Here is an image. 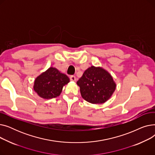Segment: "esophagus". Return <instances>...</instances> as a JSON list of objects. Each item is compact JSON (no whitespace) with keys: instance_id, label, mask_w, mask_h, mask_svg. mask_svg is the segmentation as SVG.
I'll list each match as a JSON object with an SVG mask.
<instances>
[{"instance_id":"esophagus-1","label":"esophagus","mask_w":155,"mask_h":155,"mask_svg":"<svg viewBox=\"0 0 155 155\" xmlns=\"http://www.w3.org/2000/svg\"><path fill=\"white\" fill-rule=\"evenodd\" d=\"M70 80H71V81H73V82H75V81H76L75 76H74V75L70 76Z\"/></svg>"}]
</instances>
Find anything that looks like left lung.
I'll list each match as a JSON object with an SVG mask.
<instances>
[{"label":"left lung","instance_id":"1","mask_svg":"<svg viewBox=\"0 0 155 155\" xmlns=\"http://www.w3.org/2000/svg\"><path fill=\"white\" fill-rule=\"evenodd\" d=\"M82 98L91 104H103L114 92L116 84L112 75L101 67L88 68L77 82Z\"/></svg>","mask_w":155,"mask_h":155}]
</instances>
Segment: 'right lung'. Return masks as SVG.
Wrapping results in <instances>:
<instances>
[{
  "label": "right lung",
  "mask_w": 155,
  "mask_h": 155,
  "mask_svg": "<svg viewBox=\"0 0 155 155\" xmlns=\"http://www.w3.org/2000/svg\"><path fill=\"white\" fill-rule=\"evenodd\" d=\"M70 82L69 77L54 67H50L35 80L33 89L44 99H51L60 95L63 87Z\"/></svg>",
  "instance_id": "1"
}]
</instances>
